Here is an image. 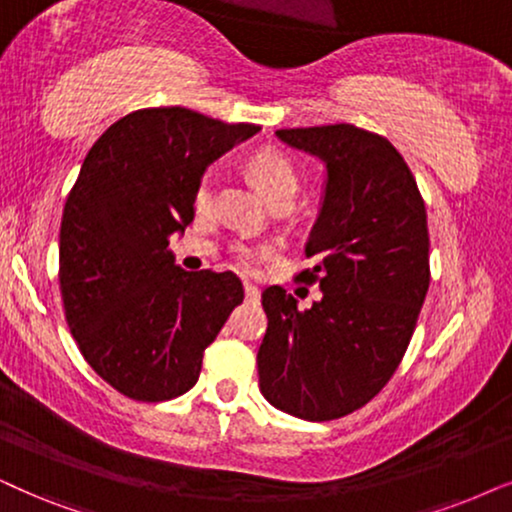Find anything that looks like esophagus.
I'll return each mask as SVG.
<instances>
[{
	"instance_id": "esophagus-1",
	"label": "esophagus",
	"mask_w": 512,
	"mask_h": 512,
	"mask_svg": "<svg viewBox=\"0 0 512 512\" xmlns=\"http://www.w3.org/2000/svg\"><path fill=\"white\" fill-rule=\"evenodd\" d=\"M244 296H247L249 303H258V298H261V291H258L254 284L244 282Z\"/></svg>"
}]
</instances>
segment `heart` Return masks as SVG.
<instances>
[{
    "label": "heart",
    "mask_w": 512,
    "mask_h": 512,
    "mask_svg": "<svg viewBox=\"0 0 512 512\" xmlns=\"http://www.w3.org/2000/svg\"><path fill=\"white\" fill-rule=\"evenodd\" d=\"M249 174L258 185V190L263 192L268 202H277V199H294L298 188V176L294 164L289 162L287 155H282L280 150L263 148L251 155L249 159ZM214 197V176L204 174L199 178L197 190H195V207L202 211L211 204ZM237 263L242 268H249L254 263V254L249 249L237 251Z\"/></svg>",
    "instance_id": "1"
}]
</instances>
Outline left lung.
I'll list each match as a JSON object with an SVG mask.
<instances>
[{
	"instance_id": "left-lung-1",
	"label": "left lung",
	"mask_w": 512,
	"mask_h": 512,
	"mask_svg": "<svg viewBox=\"0 0 512 512\" xmlns=\"http://www.w3.org/2000/svg\"><path fill=\"white\" fill-rule=\"evenodd\" d=\"M327 169L322 207L298 280L320 284L308 310L282 287L263 291L258 348L265 400L303 421H331L378 395L416 329L430 284L426 204L388 138L353 124L280 129Z\"/></svg>"
}]
</instances>
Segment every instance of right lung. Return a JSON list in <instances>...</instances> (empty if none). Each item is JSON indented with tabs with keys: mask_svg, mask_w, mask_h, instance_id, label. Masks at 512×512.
Returning a JSON list of instances; mask_svg holds the SVG:
<instances>
[{
	"mask_svg": "<svg viewBox=\"0 0 512 512\" xmlns=\"http://www.w3.org/2000/svg\"><path fill=\"white\" fill-rule=\"evenodd\" d=\"M256 131L145 108L117 119L84 157L61 221L65 320L91 369L131 400L188 393L242 303L237 275L178 268L169 240L195 218L209 164Z\"/></svg>",
	"mask_w": 512,
	"mask_h": 512,
	"instance_id": "1",
	"label": "right lung"
}]
</instances>
